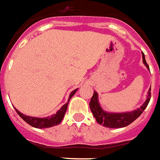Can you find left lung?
I'll return each instance as SVG.
<instances>
[{
	"instance_id": "8db88e82",
	"label": "left lung",
	"mask_w": 160,
	"mask_h": 160,
	"mask_svg": "<svg viewBox=\"0 0 160 160\" xmlns=\"http://www.w3.org/2000/svg\"><path fill=\"white\" fill-rule=\"evenodd\" d=\"M142 56L143 64L147 67V69H149V67L145 60L144 53H142ZM150 91L151 88L148 90L146 101L139 108L132 112H109L104 111L101 107L99 100H98V93L96 91H94L92 98L90 102L91 112L98 123L109 128H120L128 126L129 124H131L142 114V112L147 107L148 102L150 101Z\"/></svg>"
}]
</instances>
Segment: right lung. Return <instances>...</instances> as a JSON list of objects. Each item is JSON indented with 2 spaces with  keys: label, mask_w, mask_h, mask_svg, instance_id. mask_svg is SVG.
Returning a JSON list of instances; mask_svg holds the SVG:
<instances>
[{
  "label": "right lung",
  "mask_w": 160,
  "mask_h": 160,
  "mask_svg": "<svg viewBox=\"0 0 160 160\" xmlns=\"http://www.w3.org/2000/svg\"><path fill=\"white\" fill-rule=\"evenodd\" d=\"M77 90L78 89H75V90L72 91L71 93L69 94L68 102H66L64 106H62V107L58 110L55 114H53V115L50 116V117H47V118H36V117H30V116H27L25 114H22L17 108H15V107L14 108H15L16 112H18V115L20 116L21 118H22L27 123H28L32 127L36 128H51V127L58 125V124H59L62 122V120H63V118L64 117V114L66 112V110L67 107H68L69 100H70L72 96L75 95V92L77 91Z\"/></svg>",
  "instance_id": "add662e5"
}]
</instances>
